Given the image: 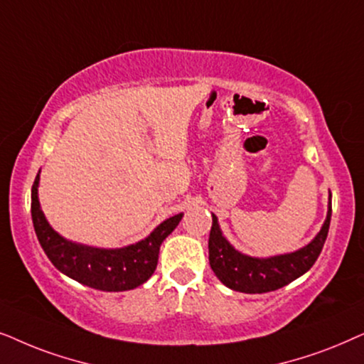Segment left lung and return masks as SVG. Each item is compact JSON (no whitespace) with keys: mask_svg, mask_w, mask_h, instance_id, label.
<instances>
[{"mask_svg":"<svg viewBox=\"0 0 364 364\" xmlns=\"http://www.w3.org/2000/svg\"><path fill=\"white\" fill-rule=\"evenodd\" d=\"M329 221H331V200H329L326 221L311 243L294 253L261 259L241 255L232 248L223 236L218 218L213 215L210 241H208L211 269L223 284L235 291L250 294L274 291L299 278L316 263L326 241Z\"/></svg>","mask_w":364,"mask_h":364,"instance_id":"8db88e82","label":"left lung"}]
</instances>
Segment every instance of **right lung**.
Instances as JSON below:
<instances>
[{
  "label": "right lung",
  "instance_id": "1",
  "mask_svg": "<svg viewBox=\"0 0 364 364\" xmlns=\"http://www.w3.org/2000/svg\"><path fill=\"white\" fill-rule=\"evenodd\" d=\"M38 174L31 188V218L41 248L55 268L86 287L101 291H128L151 278L159 246L181 221L183 213L168 218L148 238L119 250H101L71 243L48 225L38 201Z\"/></svg>",
  "mask_w": 364,
  "mask_h": 364
}]
</instances>
